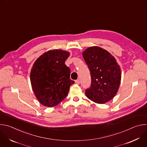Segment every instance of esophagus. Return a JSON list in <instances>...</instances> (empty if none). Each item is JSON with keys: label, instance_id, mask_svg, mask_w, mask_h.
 Segmentation results:
<instances>
[{"label": "esophagus", "instance_id": "obj_1", "mask_svg": "<svg viewBox=\"0 0 147 147\" xmlns=\"http://www.w3.org/2000/svg\"><path fill=\"white\" fill-rule=\"evenodd\" d=\"M80 82V80H79V79H77V80H76L75 81V83L76 84H79Z\"/></svg>", "mask_w": 147, "mask_h": 147}]
</instances>
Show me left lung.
I'll list each match as a JSON object with an SVG mask.
<instances>
[{
	"label": "left lung",
	"instance_id": "obj_1",
	"mask_svg": "<svg viewBox=\"0 0 147 147\" xmlns=\"http://www.w3.org/2000/svg\"><path fill=\"white\" fill-rule=\"evenodd\" d=\"M91 76V84L86 90L88 99L105 103L117 94L121 81V71L115 58L107 51L91 47L82 52Z\"/></svg>",
	"mask_w": 147,
	"mask_h": 147
}]
</instances>
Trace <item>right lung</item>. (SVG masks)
<instances>
[{"label":"right lung","mask_w":147,"mask_h":147,"mask_svg":"<svg viewBox=\"0 0 147 147\" xmlns=\"http://www.w3.org/2000/svg\"><path fill=\"white\" fill-rule=\"evenodd\" d=\"M70 53L61 49L50 50L35 61L30 81L36 98L43 105L56 106L67 95L74 81L70 79V69L65 65Z\"/></svg>","instance_id":"1"}]
</instances>
